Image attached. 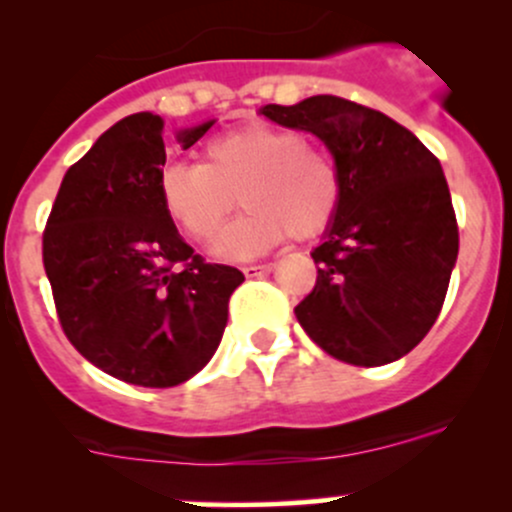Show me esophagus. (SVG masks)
<instances>
[{"mask_svg": "<svg viewBox=\"0 0 512 512\" xmlns=\"http://www.w3.org/2000/svg\"><path fill=\"white\" fill-rule=\"evenodd\" d=\"M245 277H265L270 272V265H247L242 267Z\"/></svg>", "mask_w": 512, "mask_h": 512, "instance_id": "34e87169", "label": "esophagus"}]
</instances>
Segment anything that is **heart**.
Wrapping results in <instances>:
<instances>
[{"mask_svg": "<svg viewBox=\"0 0 512 512\" xmlns=\"http://www.w3.org/2000/svg\"><path fill=\"white\" fill-rule=\"evenodd\" d=\"M170 218L195 242H210L237 208L247 213L227 227L215 252L227 260L260 255L292 232L322 235L342 205V170L327 148L292 128L250 123L205 146L203 163H170L158 180Z\"/></svg>", "mask_w": 512, "mask_h": 512, "instance_id": "b5f03b06", "label": "heart"}]
</instances>
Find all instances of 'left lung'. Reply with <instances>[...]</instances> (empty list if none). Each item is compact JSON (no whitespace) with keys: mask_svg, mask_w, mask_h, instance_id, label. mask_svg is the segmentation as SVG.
Segmentation results:
<instances>
[{"mask_svg":"<svg viewBox=\"0 0 512 512\" xmlns=\"http://www.w3.org/2000/svg\"><path fill=\"white\" fill-rule=\"evenodd\" d=\"M322 138L342 170V205L314 247L317 285L294 307L317 347L354 366L401 359L436 322L458 257L438 158L381 111L339 96L262 108Z\"/></svg>","mask_w":512,"mask_h":512,"instance_id":"1","label":"left lung"}]
</instances>
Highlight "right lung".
<instances>
[{
  "label": "right lung",
  "mask_w": 512,
  "mask_h": 512,
  "mask_svg": "<svg viewBox=\"0 0 512 512\" xmlns=\"http://www.w3.org/2000/svg\"><path fill=\"white\" fill-rule=\"evenodd\" d=\"M163 118L133 113L66 170L41 237L56 314L76 352L116 379L168 389L218 349L245 275L195 255L163 208ZM213 121L180 131L190 148Z\"/></svg>",
  "instance_id": "add662e5"
}]
</instances>
